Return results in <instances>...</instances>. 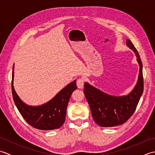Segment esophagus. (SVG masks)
I'll return each instance as SVG.
<instances>
[{
	"instance_id": "34e87169",
	"label": "esophagus",
	"mask_w": 155,
	"mask_h": 155,
	"mask_svg": "<svg viewBox=\"0 0 155 155\" xmlns=\"http://www.w3.org/2000/svg\"><path fill=\"white\" fill-rule=\"evenodd\" d=\"M84 83V79L83 78H78V79L77 81V85L78 88H82L83 87V85Z\"/></svg>"
}]
</instances>
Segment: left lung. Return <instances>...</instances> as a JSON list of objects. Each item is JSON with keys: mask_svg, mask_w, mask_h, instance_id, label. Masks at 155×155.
<instances>
[{"mask_svg": "<svg viewBox=\"0 0 155 155\" xmlns=\"http://www.w3.org/2000/svg\"><path fill=\"white\" fill-rule=\"evenodd\" d=\"M127 45L134 52L140 66L139 78L133 91L127 96L113 97L84 83V93L95 123L103 127L118 126L129 119L136 110L144 89L143 64L140 56L130 40Z\"/></svg>", "mask_w": 155, "mask_h": 155, "instance_id": "1", "label": "left lung"}]
</instances>
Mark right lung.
Instances as JSON below:
<instances>
[{
  "label": "right lung",
  "mask_w": 155,
  "mask_h": 155,
  "mask_svg": "<svg viewBox=\"0 0 155 155\" xmlns=\"http://www.w3.org/2000/svg\"><path fill=\"white\" fill-rule=\"evenodd\" d=\"M14 66L12 74V93L13 100L19 113L31 127L39 130L57 129L64 124L67 108L72 92L77 88L76 81L61 90L47 103L32 107L25 104L20 99L13 87Z\"/></svg>",
  "instance_id": "obj_1"
}]
</instances>
